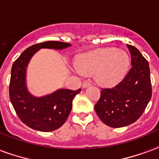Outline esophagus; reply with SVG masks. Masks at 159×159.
<instances>
[{"instance_id": "34e87169", "label": "esophagus", "mask_w": 159, "mask_h": 159, "mask_svg": "<svg viewBox=\"0 0 159 159\" xmlns=\"http://www.w3.org/2000/svg\"><path fill=\"white\" fill-rule=\"evenodd\" d=\"M90 85L91 84L89 83V82H88V81H84L83 83V84H82V87H83V88H88V87H89Z\"/></svg>"}]
</instances>
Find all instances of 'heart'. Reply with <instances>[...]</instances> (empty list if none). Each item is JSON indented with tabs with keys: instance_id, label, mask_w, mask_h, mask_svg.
<instances>
[{
	"instance_id": "b5f03b06",
	"label": "heart",
	"mask_w": 159,
	"mask_h": 159,
	"mask_svg": "<svg viewBox=\"0 0 159 159\" xmlns=\"http://www.w3.org/2000/svg\"><path fill=\"white\" fill-rule=\"evenodd\" d=\"M76 66L81 75H94L99 84L112 87L125 78L129 70L130 59L124 50L104 48L80 55Z\"/></svg>"
}]
</instances>
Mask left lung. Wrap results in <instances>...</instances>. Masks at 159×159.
I'll list each match as a JSON object with an SVG mask.
<instances>
[{"instance_id": "8db88e82", "label": "left lung", "mask_w": 159, "mask_h": 159, "mask_svg": "<svg viewBox=\"0 0 159 159\" xmlns=\"http://www.w3.org/2000/svg\"><path fill=\"white\" fill-rule=\"evenodd\" d=\"M131 66L125 78L111 89H101L94 109L103 123L111 128L134 124L144 112L152 97L148 63L137 48L127 45Z\"/></svg>"}]
</instances>
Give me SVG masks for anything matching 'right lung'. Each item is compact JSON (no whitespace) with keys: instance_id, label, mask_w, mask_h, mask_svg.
I'll list each match as a JSON object with an SVG mask.
<instances>
[{"instance_id":"1","label":"right lung","mask_w":159,"mask_h":159,"mask_svg":"<svg viewBox=\"0 0 159 159\" xmlns=\"http://www.w3.org/2000/svg\"><path fill=\"white\" fill-rule=\"evenodd\" d=\"M70 44L45 41L27 48L13 64L10 81V99L20 119L30 128L41 132H51L65 124L72 109V101L81 89L71 90L60 89L36 97L30 93L26 85V70L30 60L40 49L63 50Z\"/></svg>"}]
</instances>
